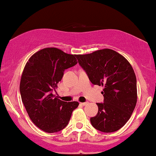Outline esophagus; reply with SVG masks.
I'll use <instances>...</instances> for the list:
<instances>
[{"mask_svg": "<svg viewBox=\"0 0 156 156\" xmlns=\"http://www.w3.org/2000/svg\"><path fill=\"white\" fill-rule=\"evenodd\" d=\"M87 104H88V103H87V102H82V103H80V104H81V105H82V106L87 105Z\"/></svg>", "mask_w": 156, "mask_h": 156, "instance_id": "obj_1", "label": "esophagus"}]
</instances>
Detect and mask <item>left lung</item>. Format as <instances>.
Masks as SVG:
<instances>
[{
	"label": "left lung",
	"mask_w": 156,
	"mask_h": 156,
	"mask_svg": "<svg viewBox=\"0 0 156 156\" xmlns=\"http://www.w3.org/2000/svg\"><path fill=\"white\" fill-rule=\"evenodd\" d=\"M76 57L90 81L104 87V103H97L98 113L90 118L92 126L104 133L121 129L131 118L137 101L136 78L131 65L110 49Z\"/></svg>",
	"instance_id": "obj_1"
}]
</instances>
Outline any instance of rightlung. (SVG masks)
Listing matches in <instances>:
<instances>
[{"label": "right lung", "instance_id": "obj_1", "mask_svg": "<svg viewBox=\"0 0 156 156\" xmlns=\"http://www.w3.org/2000/svg\"><path fill=\"white\" fill-rule=\"evenodd\" d=\"M77 63L76 55L55 47L42 49L30 57L21 76L22 101L32 122L47 133L63 130L77 101L66 102L53 95L66 69Z\"/></svg>", "mask_w": 156, "mask_h": 156}]
</instances>
